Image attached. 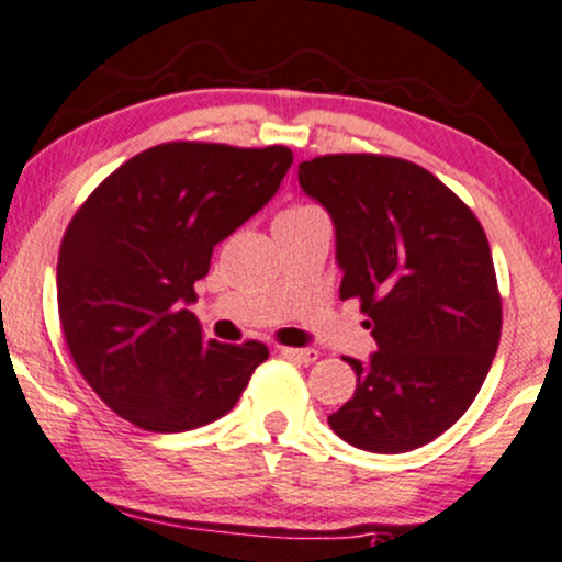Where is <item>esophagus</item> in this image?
<instances>
[{
  "label": "esophagus",
  "instance_id": "34e87169",
  "mask_svg": "<svg viewBox=\"0 0 562 562\" xmlns=\"http://www.w3.org/2000/svg\"><path fill=\"white\" fill-rule=\"evenodd\" d=\"M280 353L301 363H314L316 358H319V353H316L314 348H280Z\"/></svg>",
  "mask_w": 562,
  "mask_h": 562
}]
</instances>
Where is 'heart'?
Returning a JSON list of instances; mask_svg holds the SVG:
<instances>
[{
	"instance_id": "b5f03b06",
	"label": "heart",
	"mask_w": 562,
	"mask_h": 562,
	"mask_svg": "<svg viewBox=\"0 0 562 562\" xmlns=\"http://www.w3.org/2000/svg\"><path fill=\"white\" fill-rule=\"evenodd\" d=\"M311 212H316V209H311V206H293V209H288V212H282V214L301 216V214H311Z\"/></svg>"
}]
</instances>
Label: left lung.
Returning a JSON list of instances; mask_svg holds the SVG:
<instances>
[{
  "mask_svg": "<svg viewBox=\"0 0 562 562\" xmlns=\"http://www.w3.org/2000/svg\"><path fill=\"white\" fill-rule=\"evenodd\" d=\"M335 225L340 299H358L376 350L346 358L353 397L327 418L353 448L408 452L474 403L499 346L503 303L479 220L435 175L395 157L329 154L299 165Z\"/></svg>",
  "mask_w": 562,
  "mask_h": 562,
  "instance_id": "1",
  "label": "left lung"
}]
</instances>
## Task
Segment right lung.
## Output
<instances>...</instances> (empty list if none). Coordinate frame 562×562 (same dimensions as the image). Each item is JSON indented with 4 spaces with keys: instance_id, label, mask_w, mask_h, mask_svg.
<instances>
[{
    "instance_id": "add662e5",
    "label": "right lung",
    "mask_w": 562,
    "mask_h": 562,
    "mask_svg": "<svg viewBox=\"0 0 562 562\" xmlns=\"http://www.w3.org/2000/svg\"><path fill=\"white\" fill-rule=\"evenodd\" d=\"M290 165L288 146L161 144L117 167L72 216L57 261L59 322L114 414L170 435L238 403L267 346L204 340L188 306L216 243L269 204Z\"/></svg>"
}]
</instances>
